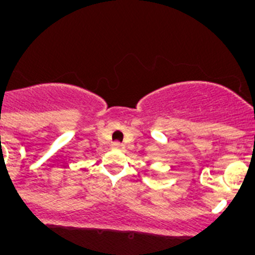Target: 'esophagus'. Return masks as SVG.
Returning <instances> with one entry per match:
<instances>
[{
    "label": "esophagus",
    "instance_id": "obj_1",
    "mask_svg": "<svg viewBox=\"0 0 255 255\" xmlns=\"http://www.w3.org/2000/svg\"><path fill=\"white\" fill-rule=\"evenodd\" d=\"M112 147L115 148V150H123L124 148V143L119 142V141H115V142L112 143Z\"/></svg>",
    "mask_w": 255,
    "mask_h": 255
}]
</instances>
